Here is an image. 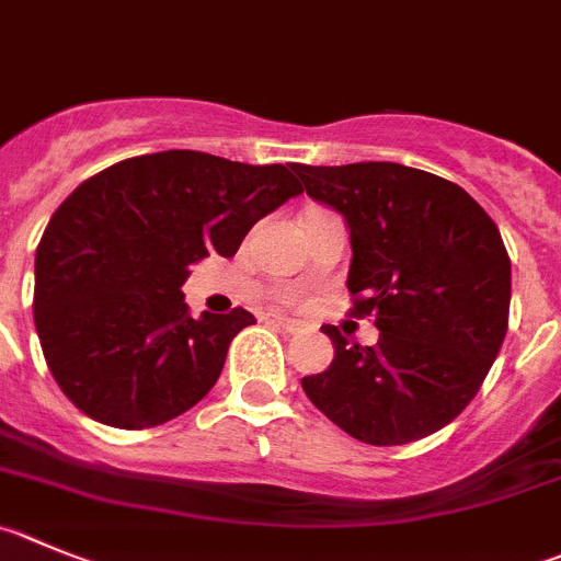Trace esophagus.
I'll return each mask as SVG.
<instances>
[{
  "label": "esophagus",
  "instance_id": "obj_1",
  "mask_svg": "<svg viewBox=\"0 0 561 561\" xmlns=\"http://www.w3.org/2000/svg\"><path fill=\"white\" fill-rule=\"evenodd\" d=\"M271 323H276V327L285 329V332H298V329H301V321H293V318L287 316H271Z\"/></svg>",
  "mask_w": 561,
  "mask_h": 561
}]
</instances>
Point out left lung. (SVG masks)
I'll use <instances>...</instances> for the list:
<instances>
[{
    "label": "left lung",
    "mask_w": 561,
    "mask_h": 561,
    "mask_svg": "<svg viewBox=\"0 0 561 561\" xmlns=\"http://www.w3.org/2000/svg\"><path fill=\"white\" fill-rule=\"evenodd\" d=\"M307 196L337 209L352 238V316L379 343L323 327L334 359L305 376L307 399L352 437L404 446L473 401L510 323L512 263L499 227L454 182L401 162L301 165Z\"/></svg>",
    "instance_id": "obj_1"
}]
</instances>
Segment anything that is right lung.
I'll use <instances>...</instances> for the list:
<instances>
[{"mask_svg":"<svg viewBox=\"0 0 561 561\" xmlns=\"http://www.w3.org/2000/svg\"><path fill=\"white\" fill-rule=\"evenodd\" d=\"M298 193L290 165L191 149L129 157L82 182L35 251V329L68 401L115 428L160 426L198 404L254 316L193 318L187 268L232 256Z\"/></svg>","mask_w":561,"mask_h":561,"instance_id":"add662e5","label":"right lung"}]
</instances>
